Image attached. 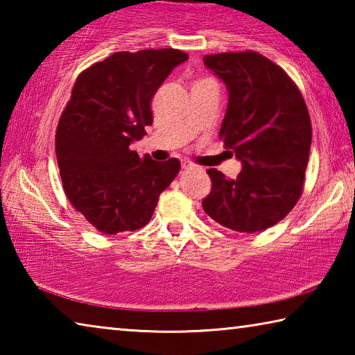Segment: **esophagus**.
Masks as SVG:
<instances>
[{"label": "esophagus", "mask_w": 355, "mask_h": 355, "mask_svg": "<svg viewBox=\"0 0 355 355\" xmlns=\"http://www.w3.org/2000/svg\"><path fill=\"white\" fill-rule=\"evenodd\" d=\"M182 167L184 171H188V169H194V164L189 163V161H182Z\"/></svg>", "instance_id": "esophagus-1"}]
</instances>
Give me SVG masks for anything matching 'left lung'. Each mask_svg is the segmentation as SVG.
I'll return each instance as SVG.
<instances>
[{
	"mask_svg": "<svg viewBox=\"0 0 355 355\" xmlns=\"http://www.w3.org/2000/svg\"><path fill=\"white\" fill-rule=\"evenodd\" d=\"M203 62L227 86L219 137L243 164L235 180L207 171L211 192L202 202L203 209L230 230H266L302 194L311 146L307 105L285 70L260 53L207 55Z\"/></svg>",
	"mask_w": 355,
	"mask_h": 355,
	"instance_id": "1",
	"label": "left lung"
}]
</instances>
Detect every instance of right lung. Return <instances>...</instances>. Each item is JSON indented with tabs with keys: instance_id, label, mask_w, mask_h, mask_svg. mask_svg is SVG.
<instances>
[{
	"instance_id": "add662e5",
	"label": "right lung",
	"mask_w": 355,
	"mask_h": 355,
	"mask_svg": "<svg viewBox=\"0 0 355 355\" xmlns=\"http://www.w3.org/2000/svg\"><path fill=\"white\" fill-rule=\"evenodd\" d=\"M188 55L173 48L119 51L81 71L59 119L56 156L69 202L98 232H133L152 219L180 161L130 148L153 123L152 98Z\"/></svg>"
}]
</instances>
